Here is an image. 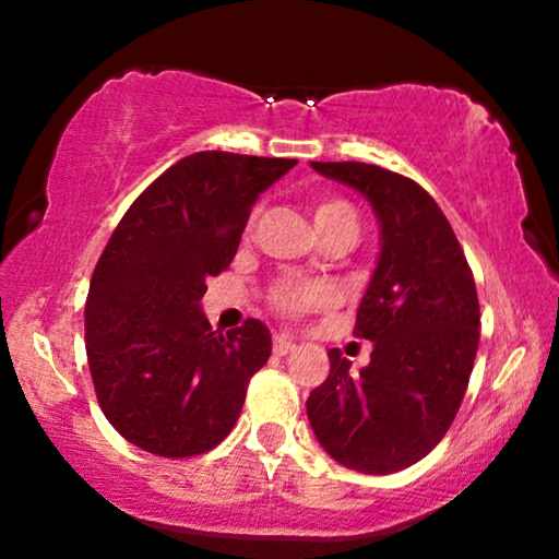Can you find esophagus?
<instances>
[{"mask_svg": "<svg viewBox=\"0 0 559 559\" xmlns=\"http://www.w3.org/2000/svg\"><path fill=\"white\" fill-rule=\"evenodd\" d=\"M294 349H297V344H294L292 338L275 336V342H273V352H275V355H292Z\"/></svg>", "mask_w": 559, "mask_h": 559, "instance_id": "34e87169", "label": "esophagus"}]
</instances>
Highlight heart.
Listing matches in <instances>:
<instances>
[{"instance_id": "1", "label": "heart", "mask_w": 559, "mask_h": 559, "mask_svg": "<svg viewBox=\"0 0 559 559\" xmlns=\"http://www.w3.org/2000/svg\"><path fill=\"white\" fill-rule=\"evenodd\" d=\"M312 217H316L320 234L342 228L357 234V215L344 199H320L312 207ZM271 301L275 310L284 312V316H299V312L329 305L331 292L320 284H307V281H278L271 292Z\"/></svg>"}]
</instances>
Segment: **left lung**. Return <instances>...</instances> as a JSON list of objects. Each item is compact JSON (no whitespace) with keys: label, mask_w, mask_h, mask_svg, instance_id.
Returning a JSON list of instances; mask_svg holds the SVG:
<instances>
[{"label":"left lung","mask_w":559,"mask_h":559,"mask_svg":"<svg viewBox=\"0 0 559 559\" xmlns=\"http://www.w3.org/2000/svg\"><path fill=\"white\" fill-rule=\"evenodd\" d=\"M368 199L381 228L355 336L373 342L352 370L331 349L307 418L338 465L389 476L426 457L463 404L478 352V294L457 236L423 186L378 165L312 163Z\"/></svg>","instance_id":"8db88e82"}]
</instances>
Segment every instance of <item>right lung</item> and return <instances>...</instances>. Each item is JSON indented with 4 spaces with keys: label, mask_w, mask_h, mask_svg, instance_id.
I'll return each instance as SVG.
<instances>
[{
    "label": "right lung",
    "mask_w": 559,
    "mask_h": 559,
    "mask_svg": "<svg viewBox=\"0 0 559 559\" xmlns=\"http://www.w3.org/2000/svg\"><path fill=\"white\" fill-rule=\"evenodd\" d=\"M294 165L197 152L146 186L112 230L88 286L86 357L105 418L144 452H210L239 420L271 331L247 320L217 333L202 297L234 260L252 204Z\"/></svg>",
    "instance_id": "obj_1"
}]
</instances>
